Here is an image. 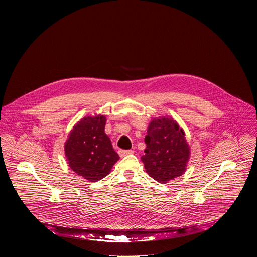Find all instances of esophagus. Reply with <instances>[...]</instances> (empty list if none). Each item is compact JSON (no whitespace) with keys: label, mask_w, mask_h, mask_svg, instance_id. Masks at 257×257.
Here are the masks:
<instances>
[{"label":"esophagus","mask_w":257,"mask_h":257,"mask_svg":"<svg viewBox=\"0 0 257 257\" xmlns=\"http://www.w3.org/2000/svg\"><path fill=\"white\" fill-rule=\"evenodd\" d=\"M134 151L133 150H124V149H119L118 150V154L120 157H124L126 155H129V154H133Z\"/></svg>","instance_id":"34e87169"}]
</instances>
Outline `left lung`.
Instances as JSON below:
<instances>
[{"instance_id":"8db88e82","label":"left lung","mask_w":257,"mask_h":257,"mask_svg":"<svg viewBox=\"0 0 257 257\" xmlns=\"http://www.w3.org/2000/svg\"><path fill=\"white\" fill-rule=\"evenodd\" d=\"M147 148L142 161L149 176L167 183L182 175L190 158L183 130L171 118H154L145 138Z\"/></svg>"}]
</instances>
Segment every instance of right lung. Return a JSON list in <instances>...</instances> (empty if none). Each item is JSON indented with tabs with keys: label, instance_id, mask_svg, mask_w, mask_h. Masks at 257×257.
I'll return each instance as SVG.
<instances>
[{
	"label": "right lung",
	"instance_id": "obj_1",
	"mask_svg": "<svg viewBox=\"0 0 257 257\" xmlns=\"http://www.w3.org/2000/svg\"><path fill=\"white\" fill-rule=\"evenodd\" d=\"M105 125L104 115L83 118L74 126L64 146L71 170L91 182L107 176L119 159L105 133Z\"/></svg>",
	"mask_w": 257,
	"mask_h": 257
}]
</instances>
